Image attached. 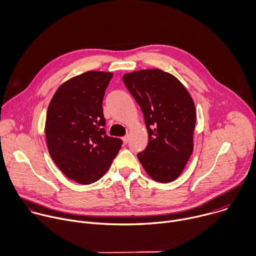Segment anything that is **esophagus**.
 Segmentation results:
<instances>
[{
  "mask_svg": "<svg viewBox=\"0 0 256 256\" xmlns=\"http://www.w3.org/2000/svg\"><path fill=\"white\" fill-rule=\"evenodd\" d=\"M122 140H123V142H124V143H127V142L129 141V135H126V136L122 137Z\"/></svg>",
  "mask_w": 256,
  "mask_h": 256,
  "instance_id": "34e87169",
  "label": "esophagus"
}]
</instances>
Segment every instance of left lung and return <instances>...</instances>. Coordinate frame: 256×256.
<instances>
[{"label":"left lung","mask_w":256,"mask_h":256,"mask_svg":"<svg viewBox=\"0 0 256 256\" xmlns=\"http://www.w3.org/2000/svg\"><path fill=\"white\" fill-rule=\"evenodd\" d=\"M123 82L142 110L148 132V144L137 154L140 164L156 182L176 180L194 149L192 96L174 76L158 68L125 74Z\"/></svg>","instance_id":"obj_1"}]
</instances>
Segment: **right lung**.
Segmentation results:
<instances>
[{
    "label": "right lung",
    "mask_w": 256,
    "mask_h": 256,
    "mask_svg": "<svg viewBox=\"0 0 256 256\" xmlns=\"http://www.w3.org/2000/svg\"><path fill=\"white\" fill-rule=\"evenodd\" d=\"M112 72L90 70L62 84L51 98L45 121L48 152L68 178L80 184L98 180L118 154L122 141L106 134L105 90Z\"/></svg>",
    "instance_id": "add662e5"
}]
</instances>
